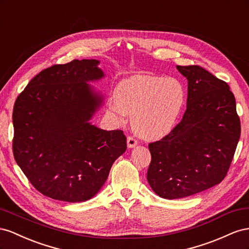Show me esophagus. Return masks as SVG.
I'll return each instance as SVG.
<instances>
[{"mask_svg": "<svg viewBox=\"0 0 249 249\" xmlns=\"http://www.w3.org/2000/svg\"><path fill=\"white\" fill-rule=\"evenodd\" d=\"M138 145V141L134 139L133 137H128L127 138V146L128 148H133Z\"/></svg>", "mask_w": 249, "mask_h": 249, "instance_id": "esophagus-1", "label": "esophagus"}]
</instances>
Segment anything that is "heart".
<instances>
[{
  "label": "heart",
  "mask_w": 249,
  "mask_h": 249,
  "mask_svg": "<svg viewBox=\"0 0 249 249\" xmlns=\"http://www.w3.org/2000/svg\"><path fill=\"white\" fill-rule=\"evenodd\" d=\"M109 108L120 120L132 116V126L145 139L164 138L173 130L186 104V90L174 78L134 75L121 81Z\"/></svg>",
  "instance_id": "obj_1"
}]
</instances>
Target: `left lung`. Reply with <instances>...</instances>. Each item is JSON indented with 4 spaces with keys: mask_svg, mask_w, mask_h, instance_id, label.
Returning a JSON list of instances; mask_svg holds the SVG:
<instances>
[{
    "mask_svg": "<svg viewBox=\"0 0 249 249\" xmlns=\"http://www.w3.org/2000/svg\"><path fill=\"white\" fill-rule=\"evenodd\" d=\"M188 80L187 110L173 130L149 144L147 180L161 198L178 199L220 183L241 134L229 84L199 66H176Z\"/></svg>",
    "mask_w": 249,
    "mask_h": 249,
    "instance_id": "8db88e82",
    "label": "left lung"
}]
</instances>
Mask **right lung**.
<instances>
[{
	"label": "right lung",
	"instance_id": "obj_1",
	"mask_svg": "<svg viewBox=\"0 0 249 249\" xmlns=\"http://www.w3.org/2000/svg\"><path fill=\"white\" fill-rule=\"evenodd\" d=\"M99 63L74 59L41 71L14 103V160L32 186L55 200L90 199L126 151L122 130L89 122L103 103L89 84L104 77Z\"/></svg>",
	"mask_w": 249,
	"mask_h": 249
}]
</instances>
